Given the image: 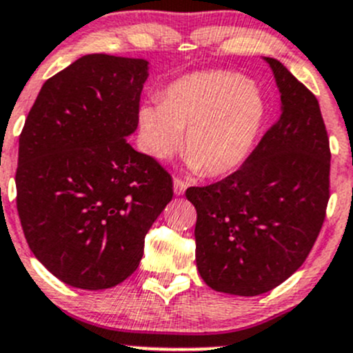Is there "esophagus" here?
<instances>
[{
    "label": "esophagus",
    "mask_w": 353,
    "mask_h": 353,
    "mask_svg": "<svg viewBox=\"0 0 353 353\" xmlns=\"http://www.w3.org/2000/svg\"><path fill=\"white\" fill-rule=\"evenodd\" d=\"M187 187L188 183L185 180H181V178H175V180H173V190H175V195H183Z\"/></svg>",
    "instance_id": "1"
}]
</instances>
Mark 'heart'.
Returning <instances> with one entry per match:
<instances>
[{"instance_id": "heart-1", "label": "heart", "mask_w": 353, "mask_h": 353, "mask_svg": "<svg viewBox=\"0 0 353 353\" xmlns=\"http://www.w3.org/2000/svg\"><path fill=\"white\" fill-rule=\"evenodd\" d=\"M268 108L259 90L236 72L185 75L165 90L161 104L139 109L145 148L166 160L181 145L192 168L207 176L236 172L252 153Z\"/></svg>"}]
</instances>
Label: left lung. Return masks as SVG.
I'll return each instance as SVG.
<instances>
[{
    "mask_svg": "<svg viewBox=\"0 0 353 353\" xmlns=\"http://www.w3.org/2000/svg\"><path fill=\"white\" fill-rule=\"evenodd\" d=\"M281 92V116L242 166L185 195L196 208L195 259L212 290L257 296L299 269L323 225L330 141L313 92L266 57Z\"/></svg>",
    "mask_w": 353,
    "mask_h": 353,
    "instance_id": "left-lung-1",
    "label": "left lung"
}]
</instances>
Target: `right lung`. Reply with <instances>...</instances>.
<instances>
[{
    "label": "right lung",
    "instance_id": "1",
    "mask_svg": "<svg viewBox=\"0 0 353 353\" xmlns=\"http://www.w3.org/2000/svg\"><path fill=\"white\" fill-rule=\"evenodd\" d=\"M148 62L81 57L41 87L20 134L17 208L30 249L60 281L105 290L130 278L173 180L128 143Z\"/></svg>",
    "mask_w": 353,
    "mask_h": 353
}]
</instances>
